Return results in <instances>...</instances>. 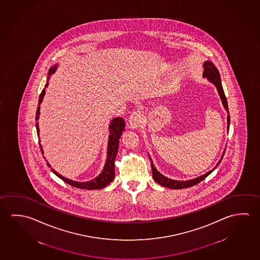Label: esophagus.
Listing matches in <instances>:
<instances>
[{"instance_id": "esophagus-1", "label": "esophagus", "mask_w": 260, "mask_h": 260, "mask_svg": "<svg viewBox=\"0 0 260 260\" xmlns=\"http://www.w3.org/2000/svg\"><path fill=\"white\" fill-rule=\"evenodd\" d=\"M128 123L131 125V128H138L144 123V116L141 111H134L129 117Z\"/></svg>"}]
</instances>
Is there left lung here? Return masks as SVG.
Returning <instances> with one entry per match:
<instances>
[{
  "label": "left lung",
  "mask_w": 260,
  "mask_h": 260,
  "mask_svg": "<svg viewBox=\"0 0 260 260\" xmlns=\"http://www.w3.org/2000/svg\"><path fill=\"white\" fill-rule=\"evenodd\" d=\"M203 67H204L203 77H207V78L209 79V81H211L213 84L217 87V91H218L219 96H220V98H221L222 100L223 106L225 107L226 111H229L228 102H226V98H225L224 90H223V88H222L220 75H219V73H218V71H217V67H216L211 61H206ZM230 115H229L228 116V128H230ZM224 153H225V152H224ZM223 156H224V155H222V157H223ZM149 158H150V157H149ZM150 159H151V158H150ZM221 159L218 161L217 165L221 162ZM216 167L213 169L212 171H209L208 173L202 175V176H200V177L196 178V179L186 180V181H178V180L168 179L167 177H164L163 175L160 174V173L156 170V168L154 167L153 163L151 162V170H152V176H153L154 180L157 181V183L161 185L163 187H169V188H172V189L186 188V187H192V186H194V185H196V184L200 183V181H202L203 179H206V178L216 169Z\"/></svg>",
  "instance_id": "obj_1"
}]
</instances>
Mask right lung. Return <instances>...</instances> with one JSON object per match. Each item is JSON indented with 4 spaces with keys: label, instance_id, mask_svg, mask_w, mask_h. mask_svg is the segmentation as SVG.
<instances>
[{
    "label": "right lung",
    "instance_id": "1",
    "mask_svg": "<svg viewBox=\"0 0 260 260\" xmlns=\"http://www.w3.org/2000/svg\"><path fill=\"white\" fill-rule=\"evenodd\" d=\"M57 68V65H54L53 67H51L49 70L48 73V80L50 79L52 73H54ZM47 83L45 84V88L48 86ZM45 94V89L42 90V93L40 94L39 97L38 107H37V111H36V121L39 119V115H40V104L43 102V97ZM110 128V137H109V144H108V152H107V161L104 169H103V172L99 175L97 178L90 180V181H87V182H77V181H73L71 179H66L62 177L61 175L59 174L58 172H56L54 170L51 169V171L58 176L60 179H62L64 182L73 186V187H78V188H82V189H89V190H92V189H100L103 187H106L108 184L111 183V181L115 178V158L118 153V149H119V138L121 136L122 132H123L124 128H125V121L122 118H115V119L111 120V124L109 126ZM36 129H37V134L39 136V123L38 121L36 122ZM41 147V150L42 153H43V148L42 145L40 144ZM48 167L51 168V165L47 163Z\"/></svg>",
    "mask_w": 260,
    "mask_h": 260
}]
</instances>
